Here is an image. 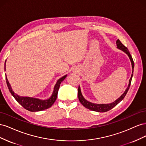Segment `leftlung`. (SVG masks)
Listing matches in <instances>:
<instances>
[{
  "label": "left lung",
  "instance_id": "obj_1",
  "mask_svg": "<svg viewBox=\"0 0 146 146\" xmlns=\"http://www.w3.org/2000/svg\"><path fill=\"white\" fill-rule=\"evenodd\" d=\"M116 45H117V48L120 49L121 50H122L123 52H124L125 54L129 56V58L131 61V66H132V74L131 76V78H130L129 80V85H128V87L127 88L126 90L125 91V92L120 96V98H118L117 100H116L113 102L111 103V104H94V103H91L90 102L86 100L85 98H83V96L81 92V90L80 86H78V98L79 100H80V103L85 107V108L89 109L90 110H92V111H97V112H100V113H103V112H106L108 111L109 110H110L111 109H112L113 108H114L115 106H116L120 102L125 98V95L127 94L128 91H129V89L130 86L131 84V78L132 77H133V69H134V62L133 58L130 54V52L128 50V48L123 44L119 41V39H117L116 41Z\"/></svg>",
  "mask_w": 146,
  "mask_h": 146
}]
</instances>
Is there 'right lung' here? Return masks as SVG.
Returning a JSON list of instances; mask_svg holds the SVG:
<instances>
[{
  "mask_svg": "<svg viewBox=\"0 0 146 146\" xmlns=\"http://www.w3.org/2000/svg\"><path fill=\"white\" fill-rule=\"evenodd\" d=\"M66 76H67V75H66V76L62 77L61 78H60L59 80H58V81H57L56 83L55 84V85L54 86V91H53V93L51 97L49 99H48L47 100H41V99H39L36 98H29V97H22V96H18L16 93H15V92L12 90L10 84L9 83V82H8V80L7 78V76H6V82H7L8 90H9L11 95L14 97V98L16 100L17 102L23 106L25 109L28 110V111L34 112V111H42L44 110L47 109L48 108H50V107H52V105L54 104V103L55 102L56 99L60 84L64 80Z\"/></svg>",
  "mask_w": 146,
  "mask_h": 146,
  "instance_id": "add662e5",
  "label": "right lung"
}]
</instances>
